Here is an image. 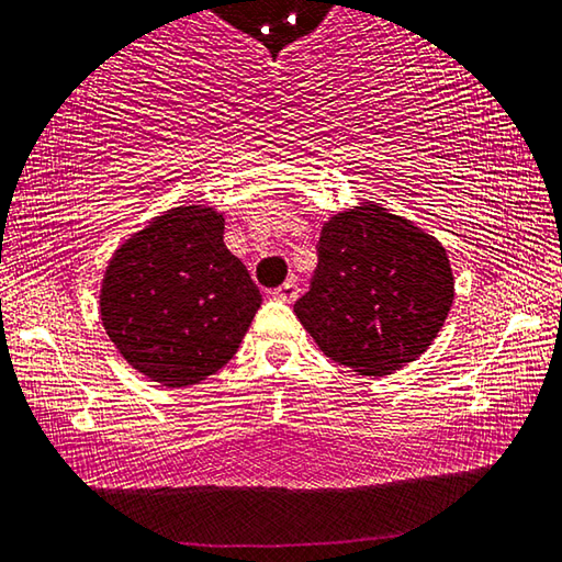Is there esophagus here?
I'll list each match as a JSON object with an SVG mask.
<instances>
[{
    "instance_id": "esophagus-1",
    "label": "esophagus",
    "mask_w": 562,
    "mask_h": 562,
    "mask_svg": "<svg viewBox=\"0 0 562 562\" xmlns=\"http://www.w3.org/2000/svg\"><path fill=\"white\" fill-rule=\"evenodd\" d=\"M297 282L295 280H288L284 284H280L278 290L272 292L274 300H282V302H295L297 300Z\"/></svg>"
}]
</instances>
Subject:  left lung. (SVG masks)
Segmentation results:
<instances>
[{
	"label": "left lung",
	"mask_w": 562,
	"mask_h": 562,
	"mask_svg": "<svg viewBox=\"0 0 562 562\" xmlns=\"http://www.w3.org/2000/svg\"><path fill=\"white\" fill-rule=\"evenodd\" d=\"M456 297L438 239L378 204L325 222L317 270L295 315L329 360L382 378L438 337Z\"/></svg>",
	"instance_id": "left-lung-1"
}]
</instances>
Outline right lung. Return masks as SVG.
<instances>
[{
    "label": "right lung",
    "instance_id": "add662e5",
    "mask_svg": "<svg viewBox=\"0 0 562 562\" xmlns=\"http://www.w3.org/2000/svg\"><path fill=\"white\" fill-rule=\"evenodd\" d=\"M225 217L175 207L132 235L106 267L100 313L132 368L187 387L233 360L262 295L225 247Z\"/></svg>",
    "mask_w": 562,
    "mask_h": 562
}]
</instances>
